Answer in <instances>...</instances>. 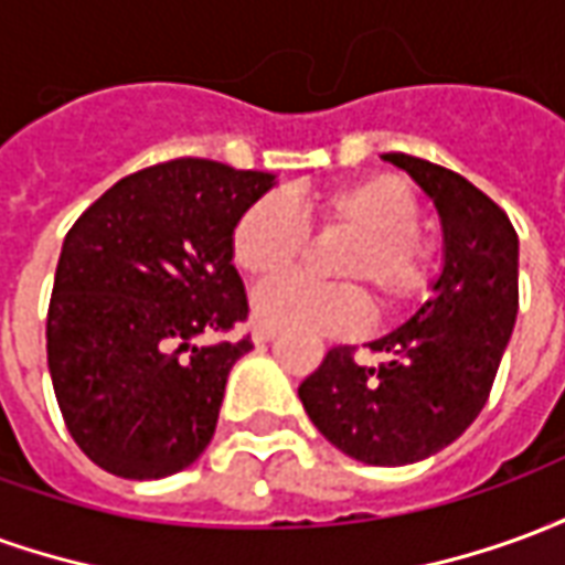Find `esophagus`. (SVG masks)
<instances>
[{"label": "esophagus", "instance_id": "1", "mask_svg": "<svg viewBox=\"0 0 565 565\" xmlns=\"http://www.w3.org/2000/svg\"><path fill=\"white\" fill-rule=\"evenodd\" d=\"M271 339H275V330H269V327H257L254 330V342L257 344H269Z\"/></svg>", "mask_w": 565, "mask_h": 565}]
</instances>
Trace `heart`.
<instances>
[{
	"instance_id": "b5f03b06",
	"label": "heart",
	"mask_w": 565,
	"mask_h": 565,
	"mask_svg": "<svg viewBox=\"0 0 565 565\" xmlns=\"http://www.w3.org/2000/svg\"><path fill=\"white\" fill-rule=\"evenodd\" d=\"M311 209L323 230L354 235L339 275L372 284L384 308H403L426 294L436 247L420 226V199L396 174H366L320 190ZM308 226L284 196H263L233 226V263L254 281H271L306 250ZM254 318L269 330L302 335H360L372 320L360 287H320L284 278L254 294Z\"/></svg>"
}]
</instances>
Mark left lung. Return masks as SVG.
I'll list each match as a JSON object with an SVG mask.
<instances>
[{
    "mask_svg": "<svg viewBox=\"0 0 565 565\" xmlns=\"http://www.w3.org/2000/svg\"><path fill=\"white\" fill-rule=\"evenodd\" d=\"M433 199L445 263L433 296L399 330L369 342L379 366L354 348H332L299 384L311 424L369 466H408L460 438L481 415L518 318V233L493 199L445 166L384 153Z\"/></svg>",
    "mask_w": 565,
    "mask_h": 565,
    "instance_id": "left-lung-1",
    "label": "left lung"
}]
</instances>
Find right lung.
Here are the masks:
<instances>
[{
    "label": "right lung",
    "mask_w": 565,
    "mask_h": 565,
    "mask_svg": "<svg viewBox=\"0 0 565 565\" xmlns=\"http://www.w3.org/2000/svg\"><path fill=\"white\" fill-rule=\"evenodd\" d=\"M275 174L214 160L120 178L68 230L47 308V369L78 448L120 478H166L209 448L230 369L202 344L247 320L233 226Z\"/></svg>",
    "instance_id": "obj_1"
}]
</instances>
